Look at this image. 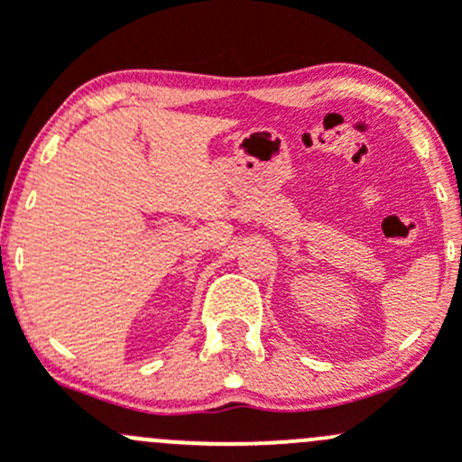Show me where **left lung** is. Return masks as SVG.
Here are the masks:
<instances>
[{"label": "left lung", "mask_w": 462, "mask_h": 462, "mask_svg": "<svg viewBox=\"0 0 462 462\" xmlns=\"http://www.w3.org/2000/svg\"><path fill=\"white\" fill-rule=\"evenodd\" d=\"M460 257H462V248H460Z\"/></svg>", "instance_id": "obj_1"}]
</instances>
